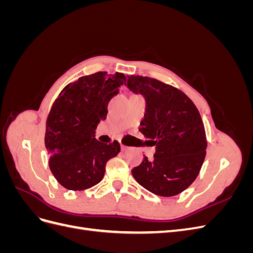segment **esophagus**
Instances as JSON below:
<instances>
[{
  "label": "esophagus",
  "instance_id": "34e87169",
  "mask_svg": "<svg viewBox=\"0 0 253 253\" xmlns=\"http://www.w3.org/2000/svg\"><path fill=\"white\" fill-rule=\"evenodd\" d=\"M126 149H127L126 145H125V144H122V143H121V151H126Z\"/></svg>",
  "mask_w": 253,
  "mask_h": 253
}]
</instances>
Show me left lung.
Here are the masks:
<instances>
[{"label":"left lung","mask_w":253,"mask_h":253,"mask_svg":"<svg viewBox=\"0 0 253 253\" xmlns=\"http://www.w3.org/2000/svg\"><path fill=\"white\" fill-rule=\"evenodd\" d=\"M126 85L145 99L139 131L156 149L132 170L134 178L156 195H177L196 179L206 157L201 114L185 93L154 78L128 76Z\"/></svg>","instance_id":"left-lung-1"}]
</instances>
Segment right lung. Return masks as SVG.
<instances>
[{"mask_svg":"<svg viewBox=\"0 0 253 253\" xmlns=\"http://www.w3.org/2000/svg\"><path fill=\"white\" fill-rule=\"evenodd\" d=\"M125 74L98 72L83 76L61 90L46 120L45 148L49 169L61 186L82 191L104 176L109 160L118 155L120 144L95 138V129L108 115V104L126 84Z\"/></svg>","mask_w":253,"mask_h":253,"instance_id":"add662e5","label":"right lung"}]
</instances>
